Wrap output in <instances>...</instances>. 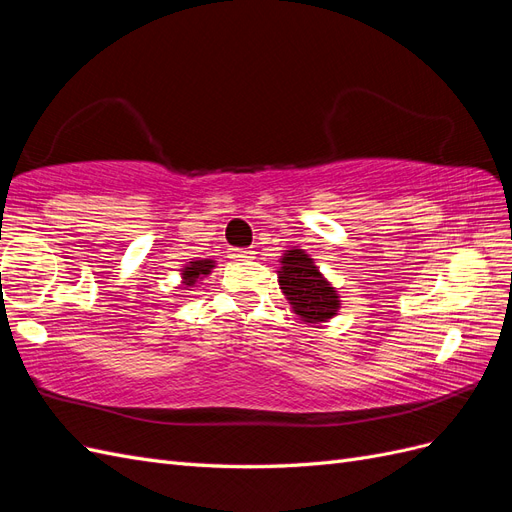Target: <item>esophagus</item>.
I'll return each mask as SVG.
<instances>
[{
  "mask_svg": "<svg viewBox=\"0 0 512 512\" xmlns=\"http://www.w3.org/2000/svg\"><path fill=\"white\" fill-rule=\"evenodd\" d=\"M252 250H241V247H230L228 250V256L232 260H245V258H252Z\"/></svg>",
  "mask_w": 512,
  "mask_h": 512,
  "instance_id": "1",
  "label": "esophagus"
}]
</instances>
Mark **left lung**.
Segmentation results:
<instances>
[{"label":"left lung","mask_w":512,"mask_h":512,"mask_svg":"<svg viewBox=\"0 0 512 512\" xmlns=\"http://www.w3.org/2000/svg\"><path fill=\"white\" fill-rule=\"evenodd\" d=\"M277 282L292 312L309 327L329 322L342 307L335 286L320 273L314 258L299 247H290L280 256Z\"/></svg>","instance_id":"left-lung-1"}]
</instances>
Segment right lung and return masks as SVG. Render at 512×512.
Segmentation results:
<instances>
[{"label": "right lung", "instance_id": "add662e5", "mask_svg": "<svg viewBox=\"0 0 512 512\" xmlns=\"http://www.w3.org/2000/svg\"><path fill=\"white\" fill-rule=\"evenodd\" d=\"M213 269H215V260H211V258H203V260L192 258L188 265H183V269L179 273L181 275V286L185 290L194 288L196 284L203 282L205 277H209Z\"/></svg>", "mask_w": 512, "mask_h": 512}]
</instances>
